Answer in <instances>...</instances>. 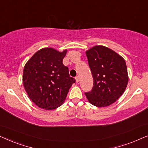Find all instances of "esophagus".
Instances as JSON below:
<instances>
[{
  "mask_svg": "<svg viewBox=\"0 0 148 148\" xmlns=\"http://www.w3.org/2000/svg\"><path fill=\"white\" fill-rule=\"evenodd\" d=\"M75 79H76V82L78 83L79 82V77L78 76H77L75 77Z\"/></svg>",
  "mask_w": 148,
  "mask_h": 148,
  "instance_id": "obj_1",
  "label": "esophagus"
}]
</instances>
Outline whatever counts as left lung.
<instances>
[{
	"instance_id": "1",
	"label": "left lung",
	"mask_w": 148,
	"mask_h": 148,
	"mask_svg": "<svg viewBox=\"0 0 148 148\" xmlns=\"http://www.w3.org/2000/svg\"><path fill=\"white\" fill-rule=\"evenodd\" d=\"M94 86L85 94L91 104L106 107L122 96L128 84L124 58L110 48L96 46L86 51Z\"/></svg>"
}]
</instances>
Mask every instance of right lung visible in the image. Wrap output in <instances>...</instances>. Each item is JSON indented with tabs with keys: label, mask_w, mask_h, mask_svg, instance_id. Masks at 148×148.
Wrapping results in <instances>:
<instances>
[{
	"label": "right lung",
	"mask_w": 148,
	"mask_h": 148,
	"mask_svg": "<svg viewBox=\"0 0 148 148\" xmlns=\"http://www.w3.org/2000/svg\"><path fill=\"white\" fill-rule=\"evenodd\" d=\"M66 50L58 52L45 48L36 52L25 64L23 83L34 104L46 110H53L63 103L75 79L62 64Z\"/></svg>",
	"instance_id": "right-lung-1"
}]
</instances>
